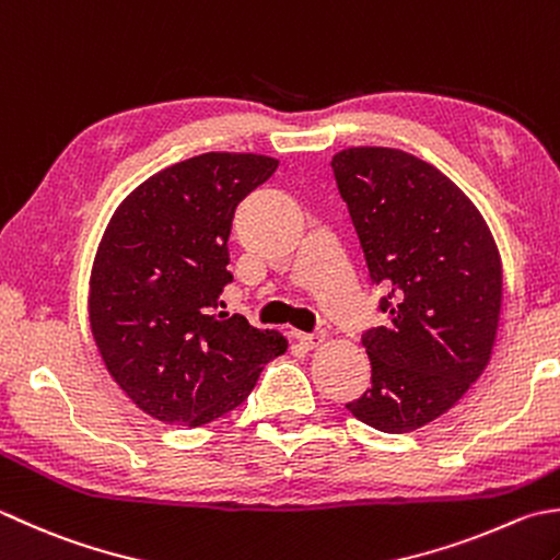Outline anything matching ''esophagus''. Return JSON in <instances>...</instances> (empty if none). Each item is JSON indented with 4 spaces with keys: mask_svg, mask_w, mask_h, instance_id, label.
I'll list each match as a JSON object with an SVG mask.
<instances>
[{
    "mask_svg": "<svg viewBox=\"0 0 560 560\" xmlns=\"http://www.w3.org/2000/svg\"><path fill=\"white\" fill-rule=\"evenodd\" d=\"M325 332H301L299 335V342L305 347V349H315V347H320L323 342H325Z\"/></svg>",
    "mask_w": 560,
    "mask_h": 560,
    "instance_id": "esophagus-1",
    "label": "esophagus"
}]
</instances>
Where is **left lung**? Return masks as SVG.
Wrapping results in <instances>:
<instances>
[{
    "instance_id": "left-lung-1",
    "label": "left lung",
    "mask_w": 560,
    "mask_h": 560,
    "mask_svg": "<svg viewBox=\"0 0 560 560\" xmlns=\"http://www.w3.org/2000/svg\"><path fill=\"white\" fill-rule=\"evenodd\" d=\"M388 323L366 330L371 388L347 410L374 430H420L464 398L490 361L502 261L474 201L430 162L396 148L332 158Z\"/></svg>"
}]
</instances>
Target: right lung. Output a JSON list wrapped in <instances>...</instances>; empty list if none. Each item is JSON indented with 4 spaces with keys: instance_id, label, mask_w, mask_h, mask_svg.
Masks as SVG:
<instances>
[{
    "instance_id": "1",
    "label": "right lung",
    "mask_w": 560,
    "mask_h": 560,
    "mask_svg": "<svg viewBox=\"0 0 560 560\" xmlns=\"http://www.w3.org/2000/svg\"><path fill=\"white\" fill-rule=\"evenodd\" d=\"M279 160L206 152L152 174L108 221L90 279V325L108 374L150 418L201 427L235 410L287 337L228 315L237 203Z\"/></svg>"
}]
</instances>
